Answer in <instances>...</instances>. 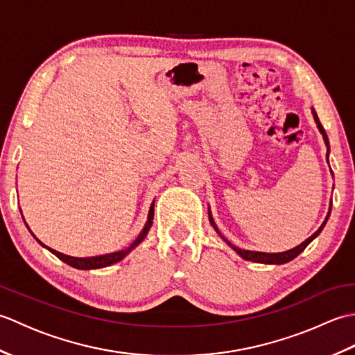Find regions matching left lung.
<instances>
[{"label": "left lung", "instance_id": "obj_1", "mask_svg": "<svg viewBox=\"0 0 355 355\" xmlns=\"http://www.w3.org/2000/svg\"><path fill=\"white\" fill-rule=\"evenodd\" d=\"M313 116H314V120H315V123H318V128H319V131H320V134L323 135V140H325V145H327V148H328V154H327V158H328V155H329V141H328V135H327V132H325V130H323V126H322V123H320V120H319V117H318V114H315V111L313 110ZM329 214H331V209H329V212H328V215H327V218H325V221H323V224L320 225L319 227V230L318 232H314L313 235L308 238V239H305L302 244H299L297 247H294V248H291V250H286V252H282V253H262V252H252V250H243V248H239V247H235L233 245L230 241H227L225 239L223 235H221V232L216 229V225H215V223H214V218H212V214H210V210H209V221H210V224L214 225V229L216 230V233L218 235H220L225 243H227L233 250H235L241 258L243 259H245V261H253V262H259V263H285V262H288V261H291V259H294L296 258V256L299 254V253H302L304 250H305V247L311 243V241L319 235V233L322 232V229L325 227V224H327V221H328V218H329Z\"/></svg>", "mask_w": 355, "mask_h": 355}]
</instances>
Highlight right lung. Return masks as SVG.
<instances>
[{
    "label": "right lung",
    "mask_w": 355,
    "mask_h": 355,
    "mask_svg": "<svg viewBox=\"0 0 355 355\" xmlns=\"http://www.w3.org/2000/svg\"><path fill=\"white\" fill-rule=\"evenodd\" d=\"M153 220H154V201H153V205H150V207H149L148 221H146V224H145V227H143V230L140 232V235H139L137 238H135V241H134V243H132L130 247H126L125 250H120V252L108 253V254H101V256H89V258H74V256H69V254L59 253V252H56V250H53V248H50V247H47V245H44V244L41 243V241L33 235V233H32V235L35 236V239H36L37 243H40L42 247L49 248V250H50L53 254L58 256V258L61 259V261H64L65 263H69V266H71V267H74V268H79V270H94V268L108 267V266H112V263L122 261L128 253H130L131 250H134V248L137 247L143 239H145V236L148 235V232H149V229H150V225H153Z\"/></svg>",
    "instance_id": "add662e5"
}]
</instances>
